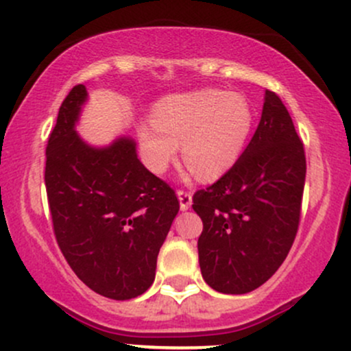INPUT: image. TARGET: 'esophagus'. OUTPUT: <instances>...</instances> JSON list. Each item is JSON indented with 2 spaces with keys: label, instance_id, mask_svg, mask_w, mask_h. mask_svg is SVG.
Masks as SVG:
<instances>
[{
  "label": "esophagus",
  "instance_id": "34e87169",
  "mask_svg": "<svg viewBox=\"0 0 351 351\" xmlns=\"http://www.w3.org/2000/svg\"><path fill=\"white\" fill-rule=\"evenodd\" d=\"M176 195H178L181 211H186V209L191 208V203H193L191 193H188V191H181V189H180V191L176 193Z\"/></svg>",
  "mask_w": 351,
  "mask_h": 351
}]
</instances>
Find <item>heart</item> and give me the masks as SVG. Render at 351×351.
Segmentation results:
<instances>
[{
    "mask_svg": "<svg viewBox=\"0 0 351 351\" xmlns=\"http://www.w3.org/2000/svg\"><path fill=\"white\" fill-rule=\"evenodd\" d=\"M254 112L236 92L198 90L170 95L153 112V123L138 127L143 162L153 173L168 168L181 145L183 162L201 181L231 170L251 136Z\"/></svg>",
    "mask_w": 351,
    "mask_h": 351,
    "instance_id": "heart-1",
    "label": "heart"
}]
</instances>
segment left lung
<instances>
[{"mask_svg":"<svg viewBox=\"0 0 351 351\" xmlns=\"http://www.w3.org/2000/svg\"><path fill=\"white\" fill-rule=\"evenodd\" d=\"M305 152L279 95L265 90L257 130L239 160L193 196L203 221L199 267L211 289L247 293L276 274L300 221Z\"/></svg>","mask_w":351,"mask_h":351,"instance_id":"1","label":"left lung"}]
</instances>
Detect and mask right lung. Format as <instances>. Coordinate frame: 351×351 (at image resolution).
I'll use <instances>...</instances> for the list:
<instances>
[{
	"mask_svg": "<svg viewBox=\"0 0 351 351\" xmlns=\"http://www.w3.org/2000/svg\"><path fill=\"white\" fill-rule=\"evenodd\" d=\"M87 88L75 86L59 108L46 148L47 201L64 257L88 289L114 300L142 295L180 203L143 167L130 136L107 147L80 138L75 123Z\"/></svg>",
	"mask_w": 351,
	"mask_h": 351,
	"instance_id": "obj_1",
	"label": "right lung"
}]
</instances>
